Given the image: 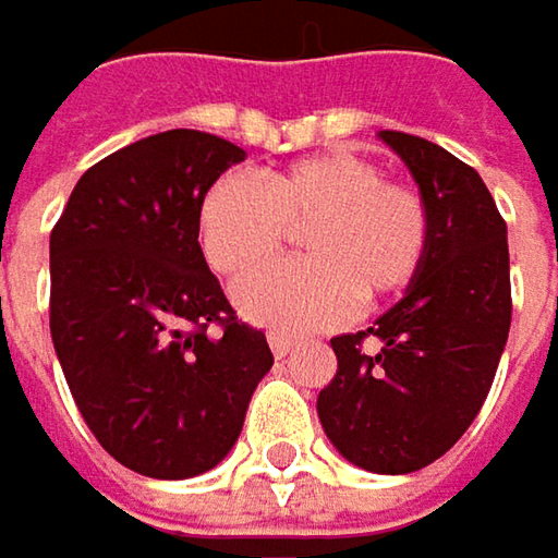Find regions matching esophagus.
Wrapping results in <instances>:
<instances>
[{"instance_id": "34e87169", "label": "esophagus", "mask_w": 558, "mask_h": 558, "mask_svg": "<svg viewBox=\"0 0 558 558\" xmlns=\"http://www.w3.org/2000/svg\"><path fill=\"white\" fill-rule=\"evenodd\" d=\"M266 339H269V349H272V355H276V359H286V355L292 352V345H295V339L286 337V333H279V330H269Z\"/></svg>"}]
</instances>
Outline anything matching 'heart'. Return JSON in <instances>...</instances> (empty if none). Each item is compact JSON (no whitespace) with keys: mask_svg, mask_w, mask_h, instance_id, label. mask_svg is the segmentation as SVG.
<instances>
[{"mask_svg":"<svg viewBox=\"0 0 558 558\" xmlns=\"http://www.w3.org/2000/svg\"><path fill=\"white\" fill-rule=\"evenodd\" d=\"M292 230H304V264L255 274ZM206 263L238 279V311L263 327L317 330L345 320L359 295L375 304L403 292L428 251V216L416 190L380 180L352 151H320L269 171L263 186L221 178L199 203Z\"/></svg>","mask_w":558,"mask_h":558,"instance_id":"b5f03b06","label":"heart"}]
</instances>
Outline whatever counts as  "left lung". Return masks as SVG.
<instances>
[{
	"label": "left lung",
	"mask_w": 558,
	"mask_h": 558,
	"mask_svg": "<svg viewBox=\"0 0 558 558\" xmlns=\"http://www.w3.org/2000/svg\"><path fill=\"white\" fill-rule=\"evenodd\" d=\"M416 180L428 251L375 327L330 339L337 378L317 416L342 458L368 473H413L476 418L511 327L508 228L483 178L441 145L380 130ZM379 339L362 350L361 339Z\"/></svg>",
	"instance_id": "left-lung-1"
}]
</instances>
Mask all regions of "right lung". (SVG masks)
Instances as JSON below:
<instances>
[{"label":"right lung","mask_w":558,"mask_h":558,"mask_svg":"<svg viewBox=\"0 0 558 558\" xmlns=\"http://www.w3.org/2000/svg\"><path fill=\"white\" fill-rule=\"evenodd\" d=\"M244 158L199 130L133 142L78 178L50 234V337L72 400L100 448L151 480L221 463L272 368L199 247V203Z\"/></svg>","instance_id":"1"}]
</instances>
